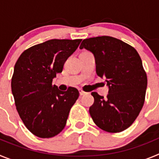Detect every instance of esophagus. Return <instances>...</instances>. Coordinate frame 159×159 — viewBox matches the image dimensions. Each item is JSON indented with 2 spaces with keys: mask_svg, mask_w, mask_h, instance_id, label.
I'll list each match as a JSON object with an SVG mask.
<instances>
[{
  "mask_svg": "<svg viewBox=\"0 0 159 159\" xmlns=\"http://www.w3.org/2000/svg\"><path fill=\"white\" fill-rule=\"evenodd\" d=\"M79 91H80V95L81 96H82V95H86V94H87V92H84V91H83V90H81V89H80V90H79Z\"/></svg>",
  "mask_w": 159,
  "mask_h": 159,
  "instance_id": "obj_1",
  "label": "esophagus"
}]
</instances>
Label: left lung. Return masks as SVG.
<instances>
[{"instance_id":"obj_1","label":"left lung","mask_w":159,"mask_h":159,"mask_svg":"<svg viewBox=\"0 0 159 159\" xmlns=\"http://www.w3.org/2000/svg\"><path fill=\"white\" fill-rule=\"evenodd\" d=\"M80 48L94 55L97 75L104 78L109 92L106 99L92 92L90 107L94 123L102 130L117 133L128 128L144 104L147 77L135 49L111 36L85 39Z\"/></svg>"}]
</instances>
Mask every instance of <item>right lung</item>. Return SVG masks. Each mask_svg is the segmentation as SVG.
Returning a JSON list of instances; mask_svg holds the SVG:
<instances>
[{
  "instance_id": "add662e5",
  "label": "right lung",
  "mask_w": 159,
  "mask_h": 159,
  "mask_svg": "<svg viewBox=\"0 0 159 159\" xmlns=\"http://www.w3.org/2000/svg\"><path fill=\"white\" fill-rule=\"evenodd\" d=\"M81 40H49L25 50L15 64L11 87L16 110L37 137L52 138L62 131L78 99L76 88L62 92L52 83Z\"/></svg>"
}]
</instances>
